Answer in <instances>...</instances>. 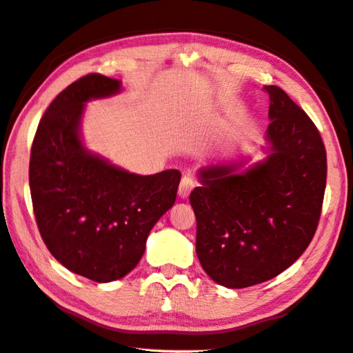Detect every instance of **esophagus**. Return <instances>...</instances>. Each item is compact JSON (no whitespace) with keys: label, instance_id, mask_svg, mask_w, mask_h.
Segmentation results:
<instances>
[{"label":"esophagus","instance_id":"esophagus-1","mask_svg":"<svg viewBox=\"0 0 353 353\" xmlns=\"http://www.w3.org/2000/svg\"><path fill=\"white\" fill-rule=\"evenodd\" d=\"M196 187V182L191 179L190 176H183L182 181H181V185H179V196H181L182 199H187L191 190H193Z\"/></svg>","mask_w":353,"mask_h":353}]
</instances>
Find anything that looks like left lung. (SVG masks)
I'll list each match as a JSON object with an SVG mask.
<instances>
[{"label":"left lung","instance_id":"1","mask_svg":"<svg viewBox=\"0 0 353 353\" xmlns=\"http://www.w3.org/2000/svg\"><path fill=\"white\" fill-rule=\"evenodd\" d=\"M270 94L268 157L202 166L190 194L196 214V254L225 288L271 280L313 240L327 181V154L308 115L277 85Z\"/></svg>","mask_w":353,"mask_h":353}]
</instances>
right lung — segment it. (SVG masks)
Returning <instances> with one entry per match:
<instances>
[{
    "mask_svg": "<svg viewBox=\"0 0 353 353\" xmlns=\"http://www.w3.org/2000/svg\"><path fill=\"white\" fill-rule=\"evenodd\" d=\"M119 90L121 81L93 73L59 93L40 119L29 162L34 214L48 250L71 272L99 283L139 265L181 182L177 170L134 174L83 146L85 103Z\"/></svg>",
    "mask_w": 353,
    "mask_h": 353,
    "instance_id": "1",
    "label": "right lung"
}]
</instances>
